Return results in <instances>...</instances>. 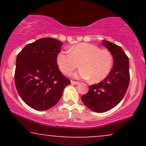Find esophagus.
Masks as SVG:
<instances>
[{
  "label": "esophagus",
  "instance_id": "34e87169",
  "mask_svg": "<svg viewBox=\"0 0 146 146\" xmlns=\"http://www.w3.org/2000/svg\"><path fill=\"white\" fill-rule=\"evenodd\" d=\"M80 83L79 82H76V81H71V84H78Z\"/></svg>",
  "mask_w": 146,
  "mask_h": 146
}]
</instances>
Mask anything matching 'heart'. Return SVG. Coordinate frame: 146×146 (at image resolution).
<instances>
[{
  "label": "heart",
  "mask_w": 146,
  "mask_h": 146,
  "mask_svg": "<svg viewBox=\"0 0 146 146\" xmlns=\"http://www.w3.org/2000/svg\"><path fill=\"white\" fill-rule=\"evenodd\" d=\"M69 53L61 52L57 57V63L64 74L71 75L79 66L81 68L74 74L76 78L90 79L92 82L103 80L111 69L113 56L107 49H100L90 43H78L71 46Z\"/></svg>",
  "instance_id": "obj_1"
}]
</instances>
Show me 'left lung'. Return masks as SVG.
Masks as SVG:
<instances>
[{
	"label": "left lung",
	"mask_w": 146,
	"mask_h": 146,
	"mask_svg": "<svg viewBox=\"0 0 146 146\" xmlns=\"http://www.w3.org/2000/svg\"><path fill=\"white\" fill-rule=\"evenodd\" d=\"M113 55L114 64L108 76L97 84L90 85L82 101L96 113L106 112L121 101L130 82L128 57L121 46L104 40L102 43Z\"/></svg>",
	"instance_id": "8db88e82"
}]
</instances>
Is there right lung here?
I'll use <instances>...</instances> for the list:
<instances>
[{
  "mask_svg": "<svg viewBox=\"0 0 146 146\" xmlns=\"http://www.w3.org/2000/svg\"><path fill=\"white\" fill-rule=\"evenodd\" d=\"M62 43L42 38L27 44L18 54L15 84L23 102L38 110L49 109L58 103L63 90L71 81L57 64Z\"/></svg>",
  "mask_w": 146,
  "mask_h": 146,
  "instance_id": "add662e5",
  "label": "right lung"
}]
</instances>
